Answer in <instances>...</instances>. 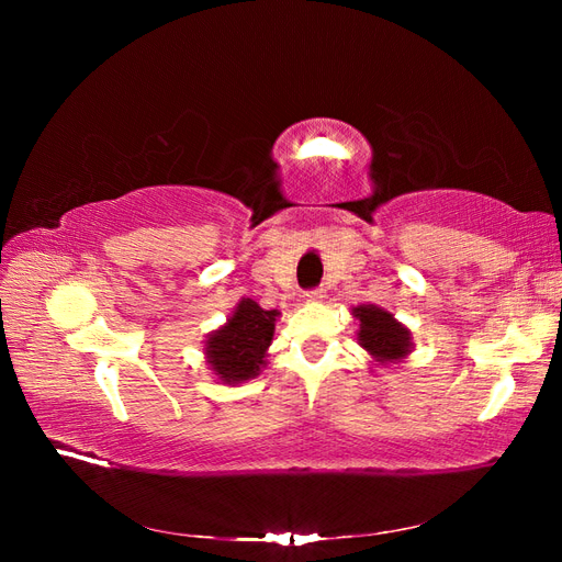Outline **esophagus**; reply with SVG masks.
<instances>
[{"instance_id":"34e87169","label":"esophagus","mask_w":562,"mask_h":562,"mask_svg":"<svg viewBox=\"0 0 562 562\" xmlns=\"http://www.w3.org/2000/svg\"><path fill=\"white\" fill-rule=\"evenodd\" d=\"M302 297L307 300V302H316V300L323 297V288H310V291H304Z\"/></svg>"}]
</instances>
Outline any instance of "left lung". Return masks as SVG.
Returning <instances> with one entry per match:
<instances>
[{
	"label": "left lung",
	"instance_id": "1",
	"mask_svg": "<svg viewBox=\"0 0 562 562\" xmlns=\"http://www.w3.org/2000/svg\"><path fill=\"white\" fill-rule=\"evenodd\" d=\"M353 316L361 323L359 342L372 353V359L380 363H396L411 351V333L389 312L375 307V304H361L353 310Z\"/></svg>",
	"mask_w": 562,
	"mask_h": 562
}]
</instances>
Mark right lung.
Listing matches in <instances>:
<instances>
[{
    "instance_id": "1",
    "label": "right lung",
    "mask_w": 562,
    "mask_h": 562,
    "mask_svg": "<svg viewBox=\"0 0 562 562\" xmlns=\"http://www.w3.org/2000/svg\"><path fill=\"white\" fill-rule=\"evenodd\" d=\"M277 316V310L265 312L252 300L239 302L227 326L215 330L206 342L209 363L220 380L234 384L258 375L274 337Z\"/></svg>"
}]
</instances>
